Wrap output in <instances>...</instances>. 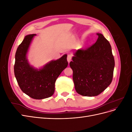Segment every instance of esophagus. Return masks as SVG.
I'll return each instance as SVG.
<instances>
[{"instance_id":"1","label":"esophagus","mask_w":132,"mask_h":132,"mask_svg":"<svg viewBox=\"0 0 132 132\" xmlns=\"http://www.w3.org/2000/svg\"><path fill=\"white\" fill-rule=\"evenodd\" d=\"M71 58H72V55L71 54H68L67 56V61L68 63H70L71 60Z\"/></svg>"}]
</instances>
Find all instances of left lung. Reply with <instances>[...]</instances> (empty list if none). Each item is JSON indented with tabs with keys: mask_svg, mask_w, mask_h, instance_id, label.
<instances>
[{
	"mask_svg": "<svg viewBox=\"0 0 132 132\" xmlns=\"http://www.w3.org/2000/svg\"><path fill=\"white\" fill-rule=\"evenodd\" d=\"M93 45L74 53L70 67L77 93L84 96L101 94L112 80L114 59L110 43L101 34Z\"/></svg>",
	"mask_w": 132,
	"mask_h": 132,
	"instance_id": "left-lung-1",
	"label": "left lung"
}]
</instances>
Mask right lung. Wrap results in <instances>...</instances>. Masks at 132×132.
Returning <instances> with one entry per match:
<instances>
[{
  "label": "right lung",
  "instance_id": "obj_1",
  "mask_svg": "<svg viewBox=\"0 0 132 132\" xmlns=\"http://www.w3.org/2000/svg\"><path fill=\"white\" fill-rule=\"evenodd\" d=\"M28 35L18 48L15 54L14 74L23 93L31 98L41 100L51 97L55 90V82L62 71L67 67V55L56 61H51L40 69L31 66L27 53L34 37Z\"/></svg>",
  "mask_w": 132,
  "mask_h": 132
}]
</instances>
